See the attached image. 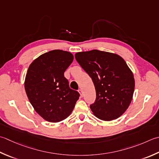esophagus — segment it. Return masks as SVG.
Wrapping results in <instances>:
<instances>
[{
  "instance_id": "esophagus-1",
  "label": "esophagus",
  "mask_w": 159,
  "mask_h": 159,
  "mask_svg": "<svg viewBox=\"0 0 159 159\" xmlns=\"http://www.w3.org/2000/svg\"><path fill=\"white\" fill-rule=\"evenodd\" d=\"M79 92L80 96H83V91H82V89H79Z\"/></svg>"
}]
</instances>
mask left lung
I'll return each instance as SVG.
<instances>
[{
    "label": "left lung",
    "instance_id": "8db88e82",
    "mask_svg": "<svg viewBox=\"0 0 159 159\" xmlns=\"http://www.w3.org/2000/svg\"><path fill=\"white\" fill-rule=\"evenodd\" d=\"M75 58L94 83L96 98L90 109L94 116L110 121L123 115L131 103L135 87L134 74L125 60L97 49L76 53Z\"/></svg>",
    "mask_w": 159,
    "mask_h": 159
}]
</instances>
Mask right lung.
<instances>
[{"label":"right lung","instance_id":"obj_1","mask_svg":"<svg viewBox=\"0 0 159 159\" xmlns=\"http://www.w3.org/2000/svg\"><path fill=\"white\" fill-rule=\"evenodd\" d=\"M73 59L71 53L55 49L40 55L28 68L25 79L28 99L34 110L49 122L67 119L79 98V92L70 88L64 76Z\"/></svg>","mask_w":159,"mask_h":159}]
</instances>
